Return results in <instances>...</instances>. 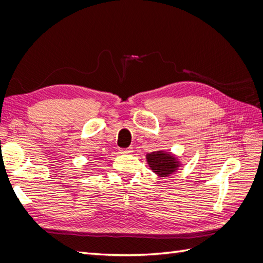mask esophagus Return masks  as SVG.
I'll list each match as a JSON object with an SVG mask.
<instances>
[{
	"mask_svg": "<svg viewBox=\"0 0 263 263\" xmlns=\"http://www.w3.org/2000/svg\"><path fill=\"white\" fill-rule=\"evenodd\" d=\"M119 153L123 154V155L132 154V153H133V148H127V149H119Z\"/></svg>",
	"mask_w": 263,
	"mask_h": 263,
	"instance_id": "obj_1",
	"label": "esophagus"
}]
</instances>
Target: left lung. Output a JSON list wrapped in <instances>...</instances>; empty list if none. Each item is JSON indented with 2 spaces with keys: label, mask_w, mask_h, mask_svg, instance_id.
I'll list each match as a JSON object with an SVG mask.
<instances>
[{
  "label": "left lung",
  "mask_w": 263,
  "mask_h": 263,
  "mask_svg": "<svg viewBox=\"0 0 263 263\" xmlns=\"http://www.w3.org/2000/svg\"><path fill=\"white\" fill-rule=\"evenodd\" d=\"M146 159L150 169L153 170L157 176L162 178L171 176V174L176 172L181 165V162L179 161V158L177 156H174L171 153H166V151L163 150L154 151V153L147 154Z\"/></svg>",
  "instance_id": "left-lung-1"
}]
</instances>
